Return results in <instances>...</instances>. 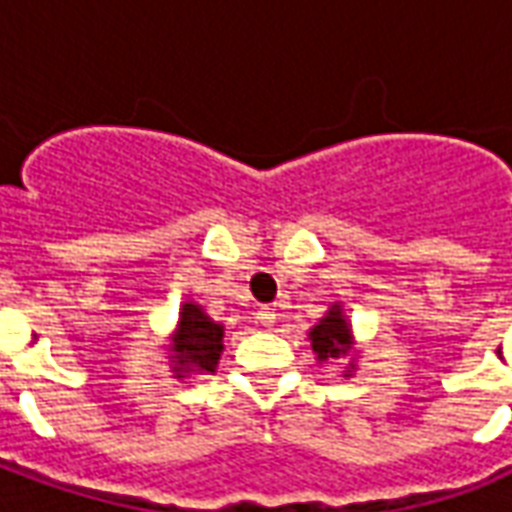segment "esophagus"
Instances as JSON below:
<instances>
[{"label":"esophagus","mask_w":512,"mask_h":512,"mask_svg":"<svg viewBox=\"0 0 512 512\" xmlns=\"http://www.w3.org/2000/svg\"><path fill=\"white\" fill-rule=\"evenodd\" d=\"M257 323L271 329V326L277 323V312H274V307H260V310H257Z\"/></svg>","instance_id":"1"}]
</instances>
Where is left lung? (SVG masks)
Instances as JSON below:
<instances>
[{"label":"left lung","mask_w":512,"mask_h":512,"mask_svg":"<svg viewBox=\"0 0 512 512\" xmlns=\"http://www.w3.org/2000/svg\"><path fill=\"white\" fill-rule=\"evenodd\" d=\"M312 351L318 354L321 362L326 359H337L340 354H348L351 351V334H348V323H345L343 312L334 304L326 318H321V323L310 332Z\"/></svg>","instance_id":"1"}]
</instances>
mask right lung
<instances>
[{"label": "right lung", "instance_id": "obj_1", "mask_svg": "<svg viewBox=\"0 0 512 512\" xmlns=\"http://www.w3.org/2000/svg\"><path fill=\"white\" fill-rule=\"evenodd\" d=\"M222 337L224 329L219 323H213L197 304H183L180 312L178 334H175V345L172 351L178 356H172L178 362V378L186 370H216L219 354H222Z\"/></svg>", "mask_w": 512, "mask_h": 512}]
</instances>
